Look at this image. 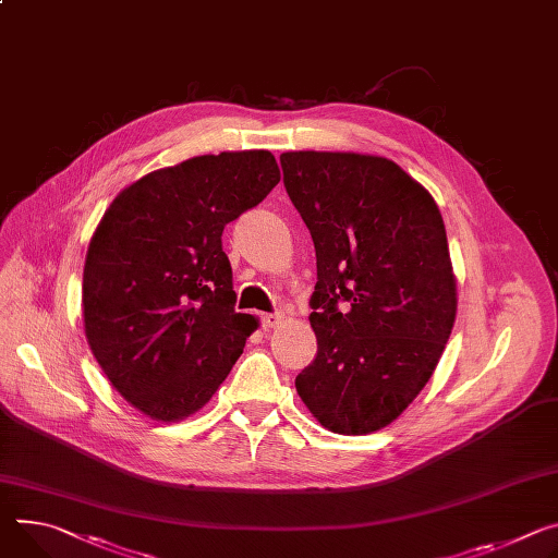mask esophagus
Returning <instances> with one entry per match:
<instances>
[{
  "label": "esophagus",
  "instance_id": "obj_1",
  "mask_svg": "<svg viewBox=\"0 0 558 558\" xmlns=\"http://www.w3.org/2000/svg\"><path fill=\"white\" fill-rule=\"evenodd\" d=\"M282 323H284V314H282V312L263 316V327H265V329H276V327H280Z\"/></svg>",
  "mask_w": 558,
  "mask_h": 558
}]
</instances>
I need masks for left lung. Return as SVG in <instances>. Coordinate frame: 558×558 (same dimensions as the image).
<instances>
[{"label":"left lung","instance_id":"left-lung-1","mask_svg":"<svg viewBox=\"0 0 558 558\" xmlns=\"http://www.w3.org/2000/svg\"><path fill=\"white\" fill-rule=\"evenodd\" d=\"M280 165L318 267V353L295 378L298 396L333 434L378 432L423 391L456 320L442 216L421 182L380 156L287 150Z\"/></svg>","mask_w":558,"mask_h":558}]
</instances>
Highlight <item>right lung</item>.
<instances>
[{
    "label": "right lung",
    "instance_id": "obj_1",
    "mask_svg": "<svg viewBox=\"0 0 558 558\" xmlns=\"http://www.w3.org/2000/svg\"><path fill=\"white\" fill-rule=\"evenodd\" d=\"M280 182L265 148L195 156L124 186L84 263V333L120 396L158 423L205 408L260 327L235 314L222 231Z\"/></svg>",
    "mask_w": 558,
    "mask_h": 558
}]
</instances>
